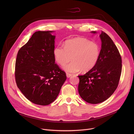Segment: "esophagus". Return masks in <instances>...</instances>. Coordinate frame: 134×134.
<instances>
[{
    "mask_svg": "<svg viewBox=\"0 0 134 134\" xmlns=\"http://www.w3.org/2000/svg\"><path fill=\"white\" fill-rule=\"evenodd\" d=\"M66 76H67V77L69 78V77H70L71 76H72V75H71V74H69V73H67V74H66Z\"/></svg>",
    "mask_w": 134,
    "mask_h": 134,
    "instance_id": "34e87169",
    "label": "esophagus"
}]
</instances>
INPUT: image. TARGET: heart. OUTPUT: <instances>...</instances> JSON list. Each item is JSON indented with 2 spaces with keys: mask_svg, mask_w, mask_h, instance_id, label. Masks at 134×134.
Returning <instances> with one entry per match:
<instances>
[{
  "mask_svg": "<svg viewBox=\"0 0 134 134\" xmlns=\"http://www.w3.org/2000/svg\"><path fill=\"white\" fill-rule=\"evenodd\" d=\"M99 44L85 38L76 37L67 40L65 47L58 45L53 50L54 59L69 73H75L82 70L86 72L92 69L97 64L100 55Z\"/></svg>",
  "mask_w": 134,
  "mask_h": 134,
  "instance_id": "obj_1",
  "label": "heart"
}]
</instances>
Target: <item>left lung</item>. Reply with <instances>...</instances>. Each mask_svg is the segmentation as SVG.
I'll return each mask as SVG.
<instances>
[{
    "mask_svg": "<svg viewBox=\"0 0 134 134\" xmlns=\"http://www.w3.org/2000/svg\"><path fill=\"white\" fill-rule=\"evenodd\" d=\"M100 37L101 49L97 64L84 75L78 76L80 97L91 104L103 102L111 96L118 87L122 70L121 57L115 44L103 32Z\"/></svg>",
    "mask_w": 134,
    "mask_h": 134,
    "instance_id": "8db88e82",
    "label": "left lung"
}]
</instances>
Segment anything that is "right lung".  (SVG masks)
I'll list each match as a JSON object with an SVG mask.
<instances>
[{
    "label": "right lung",
    "mask_w": 134,
    "mask_h": 134,
    "mask_svg": "<svg viewBox=\"0 0 134 134\" xmlns=\"http://www.w3.org/2000/svg\"><path fill=\"white\" fill-rule=\"evenodd\" d=\"M53 32H35L17 55L15 75L17 87L26 99L38 105L53 102L67 79L66 73L55 64Z\"/></svg>",
    "instance_id": "right-lung-1"
}]
</instances>
